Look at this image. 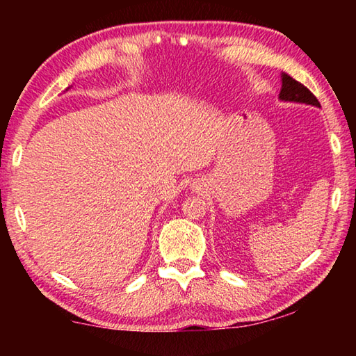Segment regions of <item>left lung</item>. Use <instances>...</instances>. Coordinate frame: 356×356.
Here are the masks:
<instances>
[{
  "instance_id": "obj_1",
  "label": "left lung",
  "mask_w": 356,
  "mask_h": 356,
  "mask_svg": "<svg viewBox=\"0 0 356 356\" xmlns=\"http://www.w3.org/2000/svg\"><path fill=\"white\" fill-rule=\"evenodd\" d=\"M281 92H280V100L284 102H295V104H306L312 106H321L316 95L312 94L308 88L303 86V84L293 80L291 75H287L282 72L281 74Z\"/></svg>"
}]
</instances>
